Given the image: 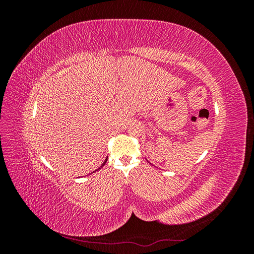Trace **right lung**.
Here are the masks:
<instances>
[{
	"label": "right lung",
	"mask_w": 254,
	"mask_h": 254,
	"mask_svg": "<svg viewBox=\"0 0 254 254\" xmlns=\"http://www.w3.org/2000/svg\"><path fill=\"white\" fill-rule=\"evenodd\" d=\"M106 161H107V159H106V160H105V162H104V163H103V164H102V166H101V168H102V167H103V166H104V165H105V163H106ZM98 170H99V168H97V170H96V171H98ZM96 171H95V172H96ZM93 173H94V172H93Z\"/></svg>",
	"instance_id": "obj_1"
}]
</instances>
